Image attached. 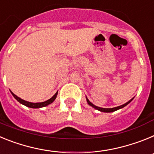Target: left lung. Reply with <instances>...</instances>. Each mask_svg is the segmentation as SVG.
<instances>
[{"mask_svg": "<svg viewBox=\"0 0 154 154\" xmlns=\"http://www.w3.org/2000/svg\"><path fill=\"white\" fill-rule=\"evenodd\" d=\"M133 99H130V101H128L127 103H125V104L121 105V106H117V107H114V108H102V107L96 106H95L94 104H92V103L89 101V99H88V98L86 97V101L89 106H91L93 107L94 109H96L99 110V111H100V112H114V111H116V110H118V109H120L123 108V107H125L126 106H127V105L129 104V103H130V102L133 100Z\"/></svg>", "mask_w": 154, "mask_h": 154, "instance_id": "1", "label": "left lung"}]
</instances>
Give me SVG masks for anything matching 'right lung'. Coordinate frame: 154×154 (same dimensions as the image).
<instances>
[{"label": "right lung", "mask_w": 154, "mask_h": 154, "mask_svg": "<svg viewBox=\"0 0 154 154\" xmlns=\"http://www.w3.org/2000/svg\"><path fill=\"white\" fill-rule=\"evenodd\" d=\"M11 92L12 96L14 97V99H15L17 101H18L21 104L24 105V106H25L27 107H29V108H33V109H38V108H42V107H45L46 106H48V105L51 104V103H52L53 102L55 101V99H56L57 97V95H58V92H57L56 93H55V95L51 98V99H48L47 101L42 102V103H31V102L25 101V100H24V99H21L20 97L16 96L15 94H14L11 91Z\"/></svg>", "instance_id": "obj_1"}]
</instances>
